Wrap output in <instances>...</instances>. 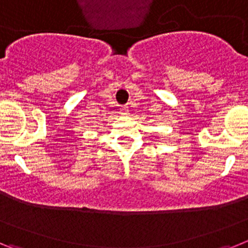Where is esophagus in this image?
Returning <instances> with one entry per match:
<instances>
[{
  "label": "esophagus",
  "mask_w": 248,
  "mask_h": 248,
  "mask_svg": "<svg viewBox=\"0 0 248 248\" xmlns=\"http://www.w3.org/2000/svg\"><path fill=\"white\" fill-rule=\"evenodd\" d=\"M120 114H122V115H128L129 108L126 107V105H124V107H122V108H120Z\"/></svg>",
  "instance_id": "esophagus-1"
}]
</instances>
